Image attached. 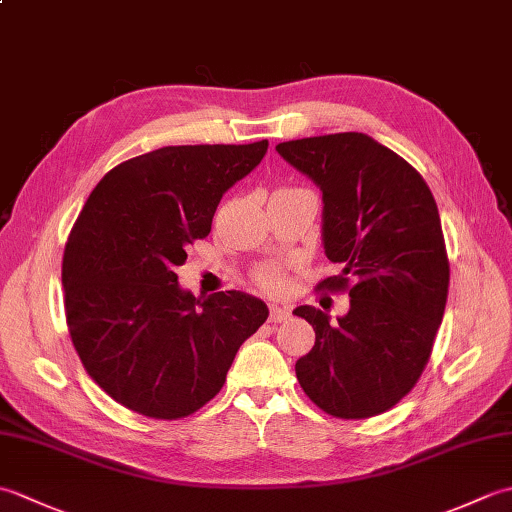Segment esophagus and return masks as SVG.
<instances>
[{"mask_svg":"<svg viewBox=\"0 0 512 512\" xmlns=\"http://www.w3.org/2000/svg\"><path fill=\"white\" fill-rule=\"evenodd\" d=\"M268 312H270L268 314L270 323H281V321H286L290 317V310L286 306H277V303H270Z\"/></svg>","mask_w":512,"mask_h":512,"instance_id":"1","label":"esophagus"}]
</instances>
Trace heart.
<instances>
[{"mask_svg":"<svg viewBox=\"0 0 512 512\" xmlns=\"http://www.w3.org/2000/svg\"><path fill=\"white\" fill-rule=\"evenodd\" d=\"M255 279L259 286H264L268 290H275L281 286V281H284V275H281V270L275 264H264L257 268Z\"/></svg>","mask_w":512,"mask_h":512,"instance_id":"heart-1","label":"heart"}]
</instances>
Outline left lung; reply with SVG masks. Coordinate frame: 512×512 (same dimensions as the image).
I'll use <instances>...</instances> for the list:
<instances>
[{
	"label": "left lung",
	"instance_id": "1",
	"mask_svg": "<svg viewBox=\"0 0 512 512\" xmlns=\"http://www.w3.org/2000/svg\"><path fill=\"white\" fill-rule=\"evenodd\" d=\"M323 193V246L343 273L319 286L350 292L330 323L299 306L314 347L295 372L306 396L334 418L391 409L427 367L449 295V257L431 189L405 158L358 132L277 145Z\"/></svg>",
	"mask_w": 512,
	"mask_h": 512
}]
</instances>
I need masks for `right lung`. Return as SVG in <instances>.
<instances>
[{
	"label": "right lung",
	"instance_id": "obj_1",
	"mask_svg": "<svg viewBox=\"0 0 512 512\" xmlns=\"http://www.w3.org/2000/svg\"><path fill=\"white\" fill-rule=\"evenodd\" d=\"M268 149L180 145L107 171L63 253V306L85 372L118 405L187 418L222 389L233 358L268 319L239 290L193 297L178 286L187 246L211 233L222 195Z\"/></svg>",
	"mask_w": 512,
	"mask_h": 512
}]
</instances>
